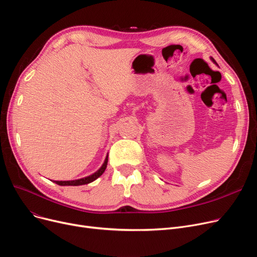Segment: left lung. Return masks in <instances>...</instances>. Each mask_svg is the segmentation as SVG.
I'll return each instance as SVG.
<instances>
[{
    "label": "left lung",
    "instance_id": "left-lung-1",
    "mask_svg": "<svg viewBox=\"0 0 257 257\" xmlns=\"http://www.w3.org/2000/svg\"><path fill=\"white\" fill-rule=\"evenodd\" d=\"M212 60H213V59H212ZM213 61H214V60H213Z\"/></svg>",
    "mask_w": 257,
    "mask_h": 257
}]
</instances>
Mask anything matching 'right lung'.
Masks as SVG:
<instances>
[{
    "instance_id": "1",
    "label": "right lung",
    "mask_w": 257,
    "mask_h": 257,
    "mask_svg": "<svg viewBox=\"0 0 257 257\" xmlns=\"http://www.w3.org/2000/svg\"><path fill=\"white\" fill-rule=\"evenodd\" d=\"M107 161H108V156L106 157L105 161L103 166L96 172L93 173L92 175H90V176H87V177H84V178H81V179H78V180H71V181H54L56 184L58 185H82V184H87V183H90L92 182L93 180H96L97 178H99L101 175L104 173L106 167H107Z\"/></svg>"
}]
</instances>
